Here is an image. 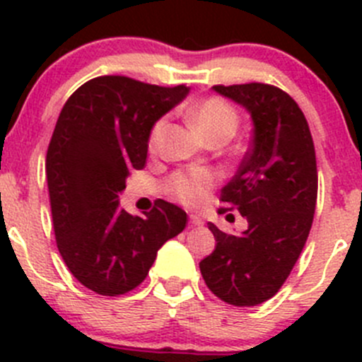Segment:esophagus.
Masks as SVG:
<instances>
[{
    "instance_id": "1",
    "label": "esophagus",
    "mask_w": 362,
    "mask_h": 362,
    "mask_svg": "<svg viewBox=\"0 0 362 362\" xmlns=\"http://www.w3.org/2000/svg\"><path fill=\"white\" fill-rule=\"evenodd\" d=\"M189 221H191L192 226H203V218L199 217V215L191 214V215H189Z\"/></svg>"
}]
</instances>
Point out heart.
Instances as JSON below:
<instances>
[{
	"label": "heart",
	"instance_id": "1",
	"mask_svg": "<svg viewBox=\"0 0 362 362\" xmlns=\"http://www.w3.org/2000/svg\"><path fill=\"white\" fill-rule=\"evenodd\" d=\"M192 122H194L196 129L206 138L217 133L233 134L238 120H236L235 110L226 101L218 100V98H210V100L202 101L192 110ZM164 127H166V119L156 120L154 126H152L151 133H148V147H151V151L158 148L160 138H163ZM211 184H214V177L208 171H182V173H175L166 182V192L180 203L196 204L203 202Z\"/></svg>",
	"mask_w": 362,
	"mask_h": 362
}]
</instances>
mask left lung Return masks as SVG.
Returning <instances> with one entry per match:
<instances>
[{
    "mask_svg": "<svg viewBox=\"0 0 362 362\" xmlns=\"http://www.w3.org/2000/svg\"><path fill=\"white\" fill-rule=\"evenodd\" d=\"M221 96L245 108L252 140L235 177L222 187L226 210L249 222L240 235L215 224V250L199 262L204 284L235 306L273 298L305 247L317 203V163L308 122L298 103L268 83L214 86Z\"/></svg>",
    "mask_w": 362,
    "mask_h": 362,
    "instance_id": "left-lung-1",
    "label": "left lung"
}]
</instances>
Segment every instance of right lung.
I'll return each mask as SVG.
<instances>
[{
	"instance_id": "add662e5",
	"label": "right lung",
	"mask_w": 362,
	"mask_h": 362,
	"mask_svg": "<svg viewBox=\"0 0 362 362\" xmlns=\"http://www.w3.org/2000/svg\"><path fill=\"white\" fill-rule=\"evenodd\" d=\"M187 94L185 86L98 76L59 113L45 163L54 233L69 272L94 293L140 286L158 250L187 224V214L164 199L144 217L119 204L129 171L145 166L154 122Z\"/></svg>"
}]
</instances>
